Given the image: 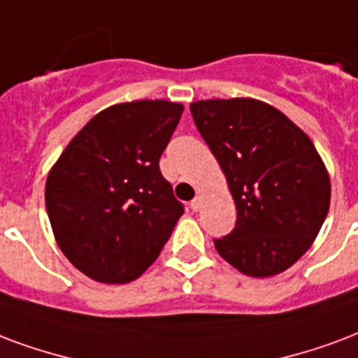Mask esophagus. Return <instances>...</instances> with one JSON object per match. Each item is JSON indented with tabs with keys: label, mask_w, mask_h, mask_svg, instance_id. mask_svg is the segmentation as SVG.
Returning <instances> with one entry per match:
<instances>
[{
	"label": "esophagus",
	"mask_w": 358,
	"mask_h": 358,
	"mask_svg": "<svg viewBox=\"0 0 358 358\" xmlns=\"http://www.w3.org/2000/svg\"><path fill=\"white\" fill-rule=\"evenodd\" d=\"M201 208H203V197L199 195V197H195L193 201H191V210H195V212H197V210Z\"/></svg>",
	"instance_id": "esophagus-1"
}]
</instances>
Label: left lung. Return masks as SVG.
<instances>
[{"mask_svg":"<svg viewBox=\"0 0 358 358\" xmlns=\"http://www.w3.org/2000/svg\"><path fill=\"white\" fill-rule=\"evenodd\" d=\"M189 108L236 206L233 233L214 240L215 250L245 276H276L310 250L329 214L331 178L321 155L263 101L206 99Z\"/></svg>","mask_w":358,"mask_h":358,"instance_id":"1","label":"left lung"}]
</instances>
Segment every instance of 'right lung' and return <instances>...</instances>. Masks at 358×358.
<instances>
[{
  "instance_id": "obj_1",
  "label": "right lung",
  "mask_w": 358,
  "mask_h": 358,
  "mask_svg": "<svg viewBox=\"0 0 358 358\" xmlns=\"http://www.w3.org/2000/svg\"><path fill=\"white\" fill-rule=\"evenodd\" d=\"M182 113L184 105L163 99L108 106L50 169L45 203L54 238L95 282L129 283L144 274L184 214L159 171Z\"/></svg>"
}]
</instances>
